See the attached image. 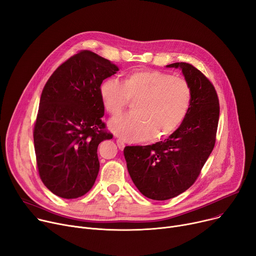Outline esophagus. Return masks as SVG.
Segmentation results:
<instances>
[{"instance_id": "obj_1", "label": "esophagus", "mask_w": 256, "mask_h": 256, "mask_svg": "<svg viewBox=\"0 0 256 256\" xmlns=\"http://www.w3.org/2000/svg\"><path fill=\"white\" fill-rule=\"evenodd\" d=\"M116 144H118L120 150H123L125 148V146H126L125 142L123 140H116Z\"/></svg>"}]
</instances>
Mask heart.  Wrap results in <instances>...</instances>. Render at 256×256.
Segmentation results:
<instances>
[{"label":"heart","instance_id":"b5f03b06","mask_svg":"<svg viewBox=\"0 0 256 256\" xmlns=\"http://www.w3.org/2000/svg\"><path fill=\"white\" fill-rule=\"evenodd\" d=\"M105 110L116 118L133 101L132 112L114 120L112 130L126 140H157L172 133L185 118L192 91L181 76L151 69L133 70L122 82L105 80L100 86Z\"/></svg>","mask_w":256,"mask_h":256}]
</instances>
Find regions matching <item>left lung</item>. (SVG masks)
<instances>
[{
	"label": "left lung",
	"mask_w": 256,
	"mask_h": 256,
	"mask_svg": "<svg viewBox=\"0 0 256 256\" xmlns=\"http://www.w3.org/2000/svg\"><path fill=\"white\" fill-rule=\"evenodd\" d=\"M181 68L192 91L190 108L182 124L164 142L127 146L124 156L134 185L154 200H166L190 188L212 153L219 121V99L213 84L189 63Z\"/></svg>",
	"instance_id": "left-lung-1"
}]
</instances>
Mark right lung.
Wrapping results in <instances>:
<instances>
[{"label": "right lung", "mask_w": 256, "mask_h": 256, "mask_svg": "<svg viewBox=\"0 0 256 256\" xmlns=\"http://www.w3.org/2000/svg\"><path fill=\"white\" fill-rule=\"evenodd\" d=\"M116 71L110 60L80 50L43 88L33 132L36 162L41 181L60 198H80L96 181L98 146L112 138L101 120L100 86Z\"/></svg>", "instance_id": "1"}]
</instances>
